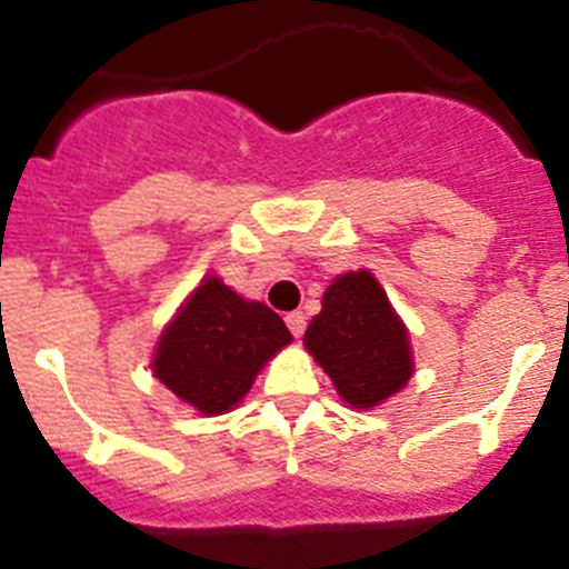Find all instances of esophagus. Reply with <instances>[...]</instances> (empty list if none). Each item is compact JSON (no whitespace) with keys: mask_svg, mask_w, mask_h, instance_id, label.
Instances as JSON below:
<instances>
[{"mask_svg":"<svg viewBox=\"0 0 569 569\" xmlns=\"http://www.w3.org/2000/svg\"><path fill=\"white\" fill-rule=\"evenodd\" d=\"M284 321H288L290 333H293L296 339H299V336L305 333V328H308V316L301 313V310H293V313H288V316H284Z\"/></svg>","mask_w":569,"mask_h":569,"instance_id":"34e87169","label":"esophagus"}]
</instances>
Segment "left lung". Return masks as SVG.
<instances>
[{"label":"left lung","mask_w":569,"mask_h":569,"mask_svg":"<svg viewBox=\"0 0 569 569\" xmlns=\"http://www.w3.org/2000/svg\"><path fill=\"white\" fill-rule=\"evenodd\" d=\"M305 347L341 401L356 410H373L413 376L410 333L370 270H350L330 281Z\"/></svg>","instance_id":"8db88e82"}]
</instances>
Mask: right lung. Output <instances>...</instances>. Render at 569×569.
Instances as JSON below:
<instances>
[{
  "instance_id": "add662e5",
  "label": "right lung",
  "mask_w": 569,
  "mask_h": 569,
  "mask_svg": "<svg viewBox=\"0 0 569 569\" xmlns=\"http://www.w3.org/2000/svg\"><path fill=\"white\" fill-rule=\"evenodd\" d=\"M293 341L279 313L208 276L156 341L150 370L196 413L233 410L256 376Z\"/></svg>"
}]
</instances>
